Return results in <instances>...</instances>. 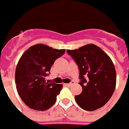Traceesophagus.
<instances>
[{
	"label": "esophagus",
	"instance_id": "34e87169",
	"mask_svg": "<svg viewBox=\"0 0 129 129\" xmlns=\"http://www.w3.org/2000/svg\"><path fill=\"white\" fill-rule=\"evenodd\" d=\"M74 84H75V82L74 81H71L69 83H67V84H65V85H67V86H72V85H73Z\"/></svg>",
	"mask_w": 129,
	"mask_h": 129
}]
</instances>
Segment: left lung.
Segmentation results:
<instances>
[{"label": "left lung", "mask_w": 129, "mask_h": 129, "mask_svg": "<svg viewBox=\"0 0 129 129\" xmlns=\"http://www.w3.org/2000/svg\"><path fill=\"white\" fill-rule=\"evenodd\" d=\"M79 69L83 91L75 96L76 101L85 110L100 108L111 98L116 86V72L109 56L97 46L87 44L78 49L67 50Z\"/></svg>", "instance_id": "left-lung-1"}]
</instances>
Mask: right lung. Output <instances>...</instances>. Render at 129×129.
I'll return each instance as SVG.
<instances>
[{
  "label": "right lung",
  "mask_w": 129,
  "mask_h": 129,
  "mask_svg": "<svg viewBox=\"0 0 129 129\" xmlns=\"http://www.w3.org/2000/svg\"><path fill=\"white\" fill-rule=\"evenodd\" d=\"M64 49H54L38 44L22 55L15 72L16 89L22 101L36 110H48L55 103L61 84L46 82L52 65L64 54Z\"/></svg>",
  "instance_id": "1"
}]
</instances>
